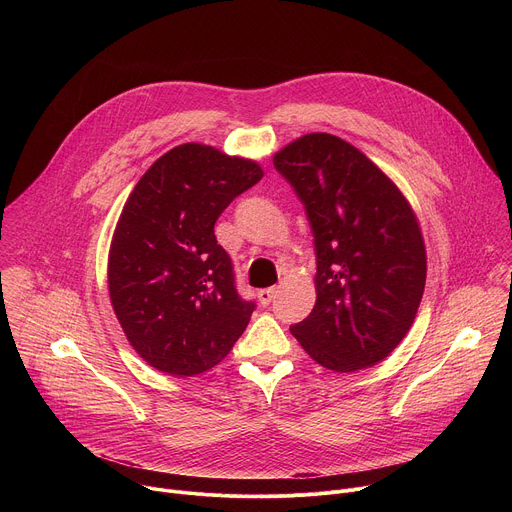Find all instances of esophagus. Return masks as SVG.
I'll return each instance as SVG.
<instances>
[{"instance_id": "obj_1", "label": "esophagus", "mask_w": 512, "mask_h": 512, "mask_svg": "<svg viewBox=\"0 0 512 512\" xmlns=\"http://www.w3.org/2000/svg\"><path fill=\"white\" fill-rule=\"evenodd\" d=\"M275 294H277V287H265V289H259V291H257V298H259V302H261L263 306H267V304L275 298Z\"/></svg>"}]
</instances>
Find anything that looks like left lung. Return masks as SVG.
Listing matches in <instances>:
<instances>
[{"instance_id":"left-lung-1","label":"left lung","mask_w":512,"mask_h":512,"mask_svg":"<svg viewBox=\"0 0 512 512\" xmlns=\"http://www.w3.org/2000/svg\"><path fill=\"white\" fill-rule=\"evenodd\" d=\"M273 166L304 202L316 243V306L289 330L324 369L373 367L421 304L427 257L417 216L395 182L336 135H302Z\"/></svg>"}]
</instances>
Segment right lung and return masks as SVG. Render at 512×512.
<instances>
[{
    "mask_svg": "<svg viewBox=\"0 0 512 512\" xmlns=\"http://www.w3.org/2000/svg\"><path fill=\"white\" fill-rule=\"evenodd\" d=\"M261 178L255 160L182 143L129 194L109 249V298L133 350L160 373L200 375L245 332L255 304L237 294L214 223Z\"/></svg>",
    "mask_w": 512,
    "mask_h": 512,
    "instance_id": "1",
    "label": "right lung"
}]
</instances>
